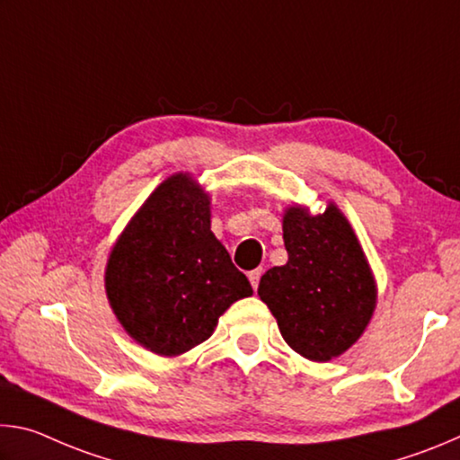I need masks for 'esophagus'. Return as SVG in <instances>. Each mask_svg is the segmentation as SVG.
<instances>
[{"label": "esophagus", "mask_w": 460, "mask_h": 460, "mask_svg": "<svg viewBox=\"0 0 460 460\" xmlns=\"http://www.w3.org/2000/svg\"><path fill=\"white\" fill-rule=\"evenodd\" d=\"M261 268H258V270H252L249 271V282H252V286H253V290H258V286H260V278H261Z\"/></svg>", "instance_id": "obj_1"}]
</instances>
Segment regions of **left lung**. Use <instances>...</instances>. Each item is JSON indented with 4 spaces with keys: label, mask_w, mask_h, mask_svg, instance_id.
<instances>
[{
    "label": "left lung",
    "mask_w": 460,
    "mask_h": 460,
    "mask_svg": "<svg viewBox=\"0 0 460 460\" xmlns=\"http://www.w3.org/2000/svg\"><path fill=\"white\" fill-rule=\"evenodd\" d=\"M282 229L288 261L261 276L258 294L296 353L331 361L369 324L376 278L353 227L332 202L314 217L300 205L288 207Z\"/></svg>",
    "instance_id": "8db88e82"
}]
</instances>
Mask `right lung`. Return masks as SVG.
<instances>
[{
  "mask_svg": "<svg viewBox=\"0 0 460 460\" xmlns=\"http://www.w3.org/2000/svg\"><path fill=\"white\" fill-rule=\"evenodd\" d=\"M105 290L129 337L162 357L200 345L233 302L253 294L213 235L211 197L182 172L147 197L115 241Z\"/></svg>",
  "mask_w": 460,
  "mask_h": 460,
  "instance_id": "right-lung-1",
  "label": "right lung"
}]
</instances>
